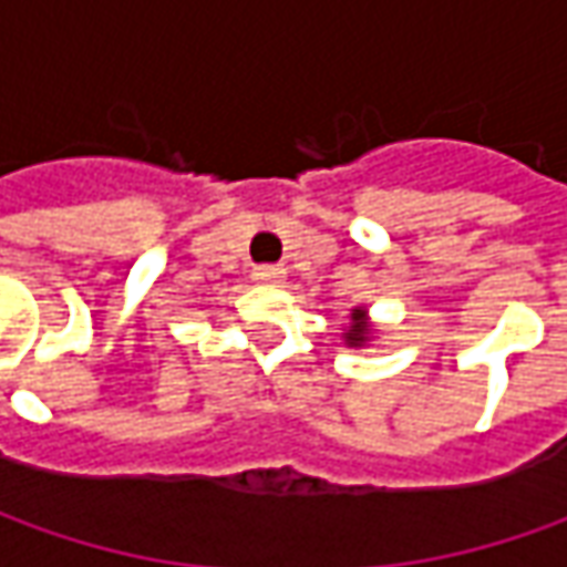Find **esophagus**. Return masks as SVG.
<instances>
[{
	"label": "esophagus",
	"instance_id": "esophagus-1",
	"mask_svg": "<svg viewBox=\"0 0 567 567\" xmlns=\"http://www.w3.org/2000/svg\"><path fill=\"white\" fill-rule=\"evenodd\" d=\"M251 277L258 280V284H280V277H284V268H277V265H258Z\"/></svg>",
	"mask_w": 567,
	"mask_h": 567
}]
</instances>
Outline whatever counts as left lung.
<instances>
[{
  "label": "left lung",
  "instance_id": "8db88e82",
  "mask_svg": "<svg viewBox=\"0 0 567 567\" xmlns=\"http://www.w3.org/2000/svg\"><path fill=\"white\" fill-rule=\"evenodd\" d=\"M372 334V324H369V316H365V309H353V316H350V331L343 334V340L350 343V347H362L365 340Z\"/></svg>",
  "mask_w": 567,
  "mask_h": 567
}]
</instances>
